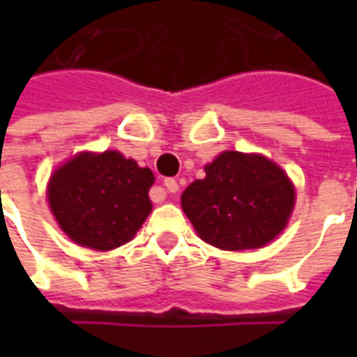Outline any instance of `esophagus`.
I'll list each match as a JSON object with an SVG mask.
<instances>
[{
	"instance_id": "obj_1",
	"label": "esophagus",
	"mask_w": 357,
	"mask_h": 357,
	"mask_svg": "<svg viewBox=\"0 0 357 357\" xmlns=\"http://www.w3.org/2000/svg\"><path fill=\"white\" fill-rule=\"evenodd\" d=\"M164 187H166V191H168V193H178L179 183L174 178H168V179H164Z\"/></svg>"
}]
</instances>
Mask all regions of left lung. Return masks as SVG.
<instances>
[{"label":"left lung","instance_id":"obj_1","mask_svg":"<svg viewBox=\"0 0 357 357\" xmlns=\"http://www.w3.org/2000/svg\"><path fill=\"white\" fill-rule=\"evenodd\" d=\"M206 178L181 195V206L202 241L224 250L260 248L283 231L294 187L262 155L227 151L208 164Z\"/></svg>","mask_w":357,"mask_h":357}]
</instances>
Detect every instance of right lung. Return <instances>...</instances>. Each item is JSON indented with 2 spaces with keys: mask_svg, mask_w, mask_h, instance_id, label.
Wrapping results in <instances>:
<instances>
[{
  "mask_svg": "<svg viewBox=\"0 0 357 357\" xmlns=\"http://www.w3.org/2000/svg\"><path fill=\"white\" fill-rule=\"evenodd\" d=\"M153 181V172L116 151L82 153L51 176L47 197L74 243L110 250L132 239L149 216Z\"/></svg>",
  "mask_w": 357,
  "mask_h": 357,
  "instance_id": "right-lung-1",
  "label": "right lung"
}]
</instances>
